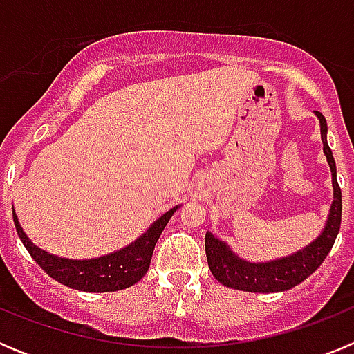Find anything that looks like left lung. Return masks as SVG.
I'll return each instance as SVG.
<instances>
[{
  "label": "left lung",
  "mask_w": 354,
  "mask_h": 354,
  "mask_svg": "<svg viewBox=\"0 0 354 354\" xmlns=\"http://www.w3.org/2000/svg\"><path fill=\"white\" fill-rule=\"evenodd\" d=\"M321 124V140H323L324 156L328 159L331 170V183H333V204H331L328 221L323 232L310 245L289 257L277 259L271 262H248L243 261L225 245L223 241L205 234V255H207L209 270L212 277L220 283L232 289L248 290V292H280L290 287L298 286L310 277L319 266L323 264L331 246L335 243L337 234L340 230L342 220V193L337 183L335 159L326 142V118L323 113L315 111Z\"/></svg>",
  "instance_id": "1"
}]
</instances>
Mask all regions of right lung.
<instances>
[{"instance_id": "1", "label": "right lung", "mask_w": 354, "mask_h": 354, "mask_svg": "<svg viewBox=\"0 0 354 354\" xmlns=\"http://www.w3.org/2000/svg\"><path fill=\"white\" fill-rule=\"evenodd\" d=\"M177 209H179V205H175L174 209L165 212L161 218H158L154 223L150 225L145 234H142L138 239L126 248L109 253V255H102V257L88 259V261H71V259L56 257V255L40 250L23 232L15 211L14 223L24 248L30 252L31 257L35 259L37 264L49 277L55 278L56 282L64 283L71 289L84 290V292H113V290L134 286L145 277L156 243H158L159 236Z\"/></svg>"}]
</instances>
